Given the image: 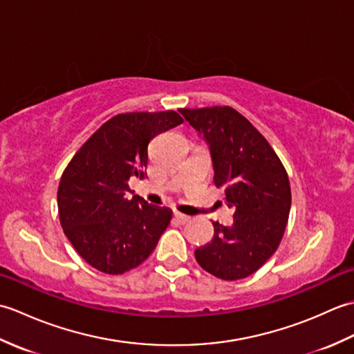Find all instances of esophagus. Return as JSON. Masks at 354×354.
Listing matches in <instances>:
<instances>
[{"label":"esophagus","instance_id":"obj_1","mask_svg":"<svg viewBox=\"0 0 354 354\" xmlns=\"http://www.w3.org/2000/svg\"><path fill=\"white\" fill-rule=\"evenodd\" d=\"M175 219L179 222V223H187L190 221V217L187 216V214H183V213H179V212H175Z\"/></svg>","mask_w":354,"mask_h":354}]
</instances>
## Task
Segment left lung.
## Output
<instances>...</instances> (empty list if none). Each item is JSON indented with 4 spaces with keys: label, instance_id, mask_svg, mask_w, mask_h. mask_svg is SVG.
Listing matches in <instances>:
<instances>
[{
    "label": "left lung",
    "instance_id": "1",
    "mask_svg": "<svg viewBox=\"0 0 354 354\" xmlns=\"http://www.w3.org/2000/svg\"><path fill=\"white\" fill-rule=\"evenodd\" d=\"M204 135L214 184L234 208L231 227L213 222L212 242L198 248L202 269L225 281L246 278L280 245L290 212V184L280 158L250 120L231 106L179 109Z\"/></svg>",
    "mask_w": 354,
    "mask_h": 354
}]
</instances>
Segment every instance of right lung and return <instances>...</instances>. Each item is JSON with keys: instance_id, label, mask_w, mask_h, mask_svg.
<instances>
[{"instance_id": "1", "label": "right lung", "mask_w": 354, "mask_h": 354, "mask_svg": "<svg viewBox=\"0 0 354 354\" xmlns=\"http://www.w3.org/2000/svg\"><path fill=\"white\" fill-rule=\"evenodd\" d=\"M175 111L126 112L103 123L66 165L57 189L59 221L74 250L103 274L140 266L171 221L169 207L129 193L145 178L147 147L158 133L181 124Z\"/></svg>"}]
</instances>
